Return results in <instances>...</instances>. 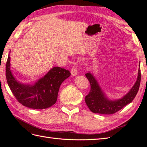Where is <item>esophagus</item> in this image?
<instances>
[{
    "label": "esophagus",
    "instance_id": "obj_1",
    "mask_svg": "<svg viewBox=\"0 0 147 147\" xmlns=\"http://www.w3.org/2000/svg\"><path fill=\"white\" fill-rule=\"evenodd\" d=\"M71 75L73 76H75L77 75L78 74V69L76 67H73V68L71 69Z\"/></svg>",
    "mask_w": 147,
    "mask_h": 147
}]
</instances>
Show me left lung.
<instances>
[{
  "label": "left lung",
  "mask_w": 147,
  "mask_h": 147,
  "mask_svg": "<svg viewBox=\"0 0 147 147\" xmlns=\"http://www.w3.org/2000/svg\"><path fill=\"white\" fill-rule=\"evenodd\" d=\"M91 86L90 92L85 96V102L90 110L93 113L112 114L119 111L133 101L139 90L141 81L140 66L138 69V77L131 88L123 97L116 100L109 99L102 90L98 81L91 72L85 74Z\"/></svg>",
  "instance_id": "obj_1"
}]
</instances>
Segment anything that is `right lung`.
Returning a JSON list of instances; mask_svg holds the SVG:
<instances>
[{
	"instance_id": "right-lung-1",
	"label": "right lung",
	"mask_w": 147,
	"mask_h": 147,
	"mask_svg": "<svg viewBox=\"0 0 147 147\" xmlns=\"http://www.w3.org/2000/svg\"><path fill=\"white\" fill-rule=\"evenodd\" d=\"M5 75L9 88L20 104L31 109H43L55 104L61 85L71 73L63 68L54 67L33 85L24 84L18 81L12 74L9 54Z\"/></svg>"
}]
</instances>
